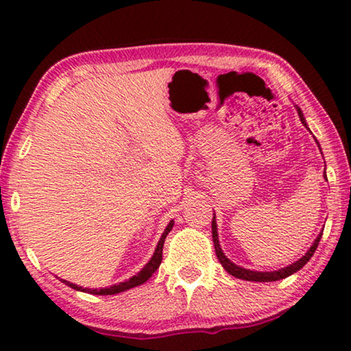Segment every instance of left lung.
<instances>
[{
	"instance_id": "obj_1",
	"label": "left lung",
	"mask_w": 351,
	"mask_h": 351,
	"mask_svg": "<svg viewBox=\"0 0 351 351\" xmlns=\"http://www.w3.org/2000/svg\"><path fill=\"white\" fill-rule=\"evenodd\" d=\"M299 117H300V121L305 124V119H304V114H302L300 108H299ZM321 234L316 238V241L313 243V246L308 249V252L305 254L304 257L299 258V261L292 263V265L282 268V270H278V271H252V270H246V268H241L238 265H234L233 262H230L227 257H225V254L222 252V249H220V244H219V237H217V225H215V215L213 219V241H214V247H215V254H217V258L219 262L222 263V267L227 270L230 275H233L234 278H239V280H246V281H262V282H268V281H278V280H282V278H287L292 273L299 271L302 267L305 265L306 262L310 261L311 256H313L316 247H318L319 244V239H321Z\"/></svg>"
}]
</instances>
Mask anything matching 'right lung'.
I'll return each mask as SVG.
<instances>
[{
  "mask_svg": "<svg viewBox=\"0 0 351 351\" xmlns=\"http://www.w3.org/2000/svg\"><path fill=\"white\" fill-rule=\"evenodd\" d=\"M172 225H174V222H169V225H167V227H166L165 233H162L160 243H158V246L155 249V254H153V257L150 258V262H148L147 265L143 267L142 270L138 271L136 276L129 278L128 281L119 282V285H114V286H110V287H105V289H88V287L76 286V285H73V282H69V281H65V280H60V281L65 282L66 286H70L71 289L89 292V294H95V295H113V294H118V292H124V291L131 289V287H136V286L143 285V282H145L148 278H150L153 273L156 271V268L160 267V263L162 261V246H165L166 237H167V234H169V232L172 230Z\"/></svg>",
  "mask_w": 351,
  "mask_h": 351,
  "instance_id": "obj_1",
  "label": "right lung"
}]
</instances>
